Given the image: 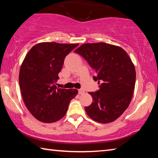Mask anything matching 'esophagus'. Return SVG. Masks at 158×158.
<instances>
[{"label":"esophagus","mask_w":158,"mask_h":158,"mask_svg":"<svg viewBox=\"0 0 158 158\" xmlns=\"http://www.w3.org/2000/svg\"><path fill=\"white\" fill-rule=\"evenodd\" d=\"M84 90H83V89H79V95H82V94H84Z\"/></svg>","instance_id":"esophagus-1"}]
</instances>
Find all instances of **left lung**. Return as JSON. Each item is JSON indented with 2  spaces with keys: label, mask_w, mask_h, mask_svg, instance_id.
<instances>
[{
  "label": "left lung",
  "mask_w": 158,
  "mask_h": 158,
  "mask_svg": "<svg viewBox=\"0 0 158 158\" xmlns=\"http://www.w3.org/2000/svg\"><path fill=\"white\" fill-rule=\"evenodd\" d=\"M95 69L100 90L89 93L93 102L85 110L93 121L109 123L121 116L132 100L136 71L129 55L121 47L97 42L81 44L74 51Z\"/></svg>",
  "instance_id": "8db88e82"
}]
</instances>
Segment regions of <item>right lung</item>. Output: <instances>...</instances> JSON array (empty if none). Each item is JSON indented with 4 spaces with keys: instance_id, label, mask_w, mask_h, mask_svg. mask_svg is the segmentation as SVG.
<instances>
[{
    "instance_id": "1",
    "label": "right lung",
    "mask_w": 158,
    "mask_h": 158,
    "mask_svg": "<svg viewBox=\"0 0 158 158\" xmlns=\"http://www.w3.org/2000/svg\"><path fill=\"white\" fill-rule=\"evenodd\" d=\"M78 44L40 42L31 48L21 64L19 80L26 107L38 121L49 123L65 116L77 89H59L56 82L67 55Z\"/></svg>"
}]
</instances>
